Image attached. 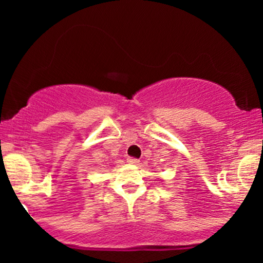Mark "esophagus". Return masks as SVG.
Listing matches in <instances>:
<instances>
[{
    "label": "esophagus",
    "instance_id": "1",
    "mask_svg": "<svg viewBox=\"0 0 263 263\" xmlns=\"http://www.w3.org/2000/svg\"><path fill=\"white\" fill-rule=\"evenodd\" d=\"M127 162L129 163V164H138V163H140V161H138L137 158H132V157H129V158L127 159Z\"/></svg>",
    "mask_w": 263,
    "mask_h": 263
}]
</instances>
